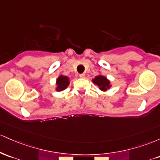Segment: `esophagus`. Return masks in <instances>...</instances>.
Wrapping results in <instances>:
<instances>
[{
  "instance_id": "obj_1",
  "label": "esophagus",
  "mask_w": 160,
  "mask_h": 160,
  "mask_svg": "<svg viewBox=\"0 0 160 160\" xmlns=\"http://www.w3.org/2000/svg\"><path fill=\"white\" fill-rule=\"evenodd\" d=\"M85 74H84V73H82V74H80V75H79L80 78H85Z\"/></svg>"
}]
</instances>
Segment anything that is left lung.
I'll list each match as a JSON object with an SVG mask.
<instances>
[{"mask_svg":"<svg viewBox=\"0 0 160 160\" xmlns=\"http://www.w3.org/2000/svg\"><path fill=\"white\" fill-rule=\"evenodd\" d=\"M93 82L100 87V89L102 91H106L108 89L110 85H109V81L107 79L106 77L103 76V75H98V76L95 77V78L93 80Z\"/></svg>","mask_w":160,"mask_h":160,"instance_id":"left-lung-1","label":"left lung"}]
</instances>
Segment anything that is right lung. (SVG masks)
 I'll return each instance as SVG.
<instances>
[{
    "label": "right lung",
    "instance_id": "1",
    "mask_svg": "<svg viewBox=\"0 0 160 160\" xmlns=\"http://www.w3.org/2000/svg\"><path fill=\"white\" fill-rule=\"evenodd\" d=\"M57 91H62V90L66 89V88L68 87V85H69V78H68V77L66 76L60 75L57 80Z\"/></svg>",
    "mask_w": 160,
    "mask_h": 160
}]
</instances>
